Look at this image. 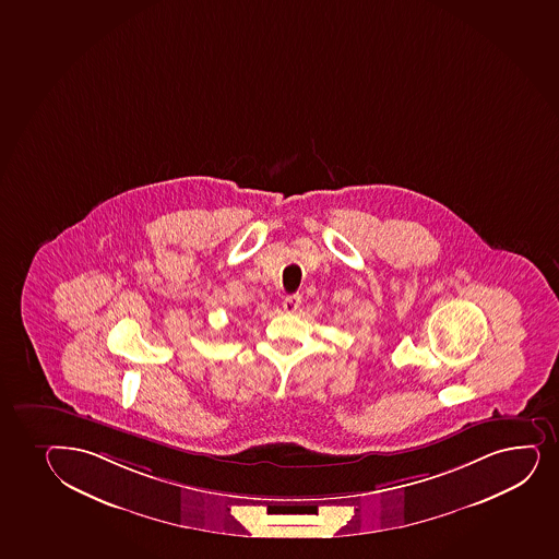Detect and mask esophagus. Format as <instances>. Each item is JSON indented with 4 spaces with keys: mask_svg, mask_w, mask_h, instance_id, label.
Listing matches in <instances>:
<instances>
[{
    "mask_svg": "<svg viewBox=\"0 0 559 559\" xmlns=\"http://www.w3.org/2000/svg\"><path fill=\"white\" fill-rule=\"evenodd\" d=\"M299 305H301V295L299 294H292L284 299L283 308L286 310V312H295L297 308H299Z\"/></svg>",
    "mask_w": 559,
    "mask_h": 559,
    "instance_id": "esophagus-1",
    "label": "esophagus"
}]
</instances>
